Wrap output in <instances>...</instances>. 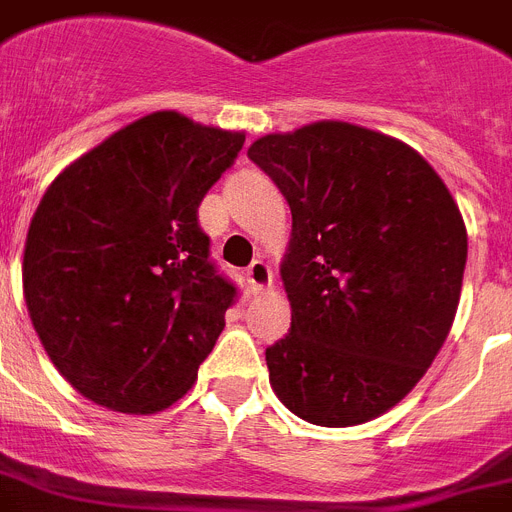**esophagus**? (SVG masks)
I'll return each instance as SVG.
<instances>
[{
	"label": "esophagus",
	"mask_w": 512,
	"mask_h": 512,
	"mask_svg": "<svg viewBox=\"0 0 512 512\" xmlns=\"http://www.w3.org/2000/svg\"><path fill=\"white\" fill-rule=\"evenodd\" d=\"M244 276H247V283L252 291L270 289V283H273V270H270V265L265 263V260H255V263L249 265Z\"/></svg>",
	"instance_id": "1"
}]
</instances>
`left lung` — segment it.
Returning a JSON list of instances; mask_svg holds the SVG:
<instances>
[{"mask_svg": "<svg viewBox=\"0 0 512 512\" xmlns=\"http://www.w3.org/2000/svg\"><path fill=\"white\" fill-rule=\"evenodd\" d=\"M247 156L291 208V330L265 349L270 388L309 424L372 422L453 328L468 249L458 203L411 145L359 124L273 132Z\"/></svg>", "mask_w": 512, "mask_h": 512, "instance_id": "1", "label": "left lung"}]
</instances>
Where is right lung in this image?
Masks as SVG:
<instances>
[{
    "instance_id": "obj_1",
    "label": "right lung",
    "mask_w": 512,
    "mask_h": 512,
    "mask_svg": "<svg viewBox=\"0 0 512 512\" xmlns=\"http://www.w3.org/2000/svg\"><path fill=\"white\" fill-rule=\"evenodd\" d=\"M242 145L244 132L153 111L44 192L25 236V304L88 401L156 414L195 385L236 296L208 260L197 208Z\"/></svg>"
}]
</instances>
